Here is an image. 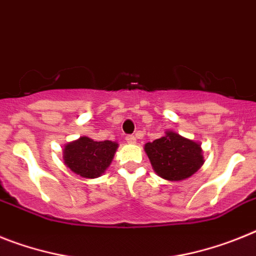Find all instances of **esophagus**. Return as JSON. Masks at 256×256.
Segmentation results:
<instances>
[{"label": "esophagus", "mask_w": 256, "mask_h": 256, "mask_svg": "<svg viewBox=\"0 0 256 256\" xmlns=\"http://www.w3.org/2000/svg\"><path fill=\"white\" fill-rule=\"evenodd\" d=\"M126 142L130 144H134L135 142H136V138H135L134 135H128V136H126Z\"/></svg>", "instance_id": "34e87169"}]
</instances>
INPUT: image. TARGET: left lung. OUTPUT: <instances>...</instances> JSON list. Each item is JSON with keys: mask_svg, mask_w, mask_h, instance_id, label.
Listing matches in <instances>:
<instances>
[{"mask_svg": "<svg viewBox=\"0 0 256 256\" xmlns=\"http://www.w3.org/2000/svg\"><path fill=\"white\" fill-rule=\"evenodd\" d=\"M146 152L157 175L171 182L190 178L204 164L200 144L172 131L146 143Z\"/></svg>", "mask_w": 256, "mask_h": 256, "instance_id": "8db88e82", "label": "left lung"}]
</instances>
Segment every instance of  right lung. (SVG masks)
<instances>
[{"label":"right lung","mask_w":256,"mask_h":256,"mask_svg":"<svg viewBox=\"0 0 256 256\" xmlns=\"http://www.w3.org/2000/svg\"><path fill=\"white\" fill-rule=\"evenodd\" d=\"M117 143L110 140L95 142L88 136L66 144L64 148L66 165L80 176H100L113 160Z\"/></svg>","instance_id":"right-lung-1"}]
</instances>
